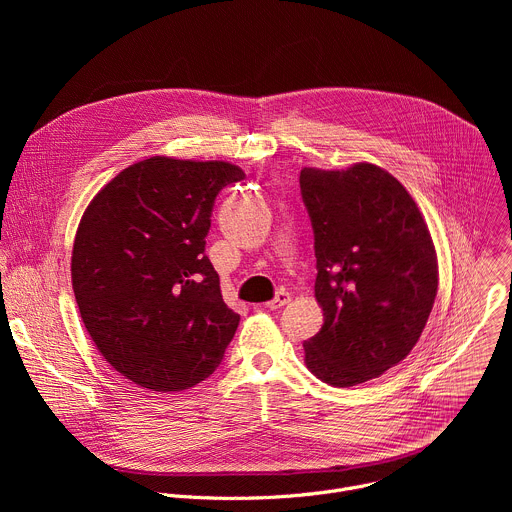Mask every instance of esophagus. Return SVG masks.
<instances>
[{"mask_svg": "<svg viewBox=\"0 0 512 512\" xmlns=\"http://www.w3.org/2000/svg\"><path fill=\"white\" fill-rule=\"evenodd\" d=\"M289 300H291V296L287 294V291H285V289H281V291H277V294H275V298H273L271 302H267V304H265V308H269V310H279L281 306L289 304Z\"/></svg>", "mask_w": 512, "mask_h": 512, "instance_id": "34e87169", "label": "esophagus"}]
</instances>
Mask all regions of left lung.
I'll return each instance as SVG.
<instances>
[{
  "label": "left lung",
  "mask_w": 512,
  "mask_h": 512,
  "mask_svg": "<svg viewBox=\"0 0 512 512\" xmlns=\"http://www.w3.org/2000/svg\"><path fill=\"white\" fill-rule=\"evenodd\" d=\"M314 229L320 332L304 342L308 369L328 385L381 377L417 344L437 294V257L409 192L373 164L304 168Z\"/></svg>",
  "instance_id": "1"
}]
</instances>
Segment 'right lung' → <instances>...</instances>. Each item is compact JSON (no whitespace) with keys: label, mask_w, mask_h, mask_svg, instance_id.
<instances>
[{"label":"right lung","mask_w":512,"mask_h":512,"mask_svg":"<svg viewBox=\"0 0 512 512\" xmlns=\"http://www.w3.org/2000/svg\"><path fill=\"white\" fill-rule=\"evenodd\" d=\"M243 178L227 162L156 156L117 174L83 214L70 265L83 324L143 389H190L225 358L241 318L204 249L218 192Z\"/></svg>","instance_id":"obj_1"}]
</instances>
